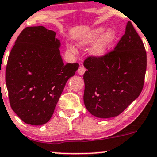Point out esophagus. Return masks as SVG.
Segmentation results:
<instances>
[{"label": "esophagus", "mask_w": 157, "mask_h": 157, "mask_svg": "<svg viewBox=\"0 0 157 157\" xmlns=\"http://www.w3.org/2000/svg\"><path fill=\"white\" fill-rule=\"evenodd\" d=\"M85 71H86V68H84V67H82V66H81V67H80V68H79V69H78V74L80 75H83L84 73H85Z\"/></svg>", "instance_id": "esophagus-1"}]
</instances>
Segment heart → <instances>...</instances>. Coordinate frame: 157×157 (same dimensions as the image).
I'll use <instances>...</instances> for the list:
<instances>
[{
  "label": "heart",
  "instance_id": "heart-1",
  "mask_svg": "<svg viewBox=\"0 0 157 157\" xmlns=\"http://www.w3.org/2000/svg\"><path fill=\"white\" fill-rule=\"evenodd\" d=\"M116 40V34L112 29L106 30V27H99L91 30L78 40L80 46H88L95 43L91 50V54L96 58H102L111 51ZM67 51L73 55L77 53V50L73 44L67 45Z\"/></svg>",
  "mask_w": 157,
  "mask_h": 157
}]
</instances>
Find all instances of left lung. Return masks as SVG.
<instances>
[{
    "instance_id": "8db88e82",
    "label": "left lung",
    "mask_w": 157,
    "mask_h": 157,
    "mask_svg": "<svg viewBox=\"0 0 157 157\" xmlns=\"http://www.w3.org/2000/svg\"><path fill=\"white\" fill-rule=\"evenodd\" d=\"M86 108L94 116H118L139 97L144 86L147 55L142 39L131 22L114 51L102 58L84 62Z\"/></svg>"
}]
</instances>
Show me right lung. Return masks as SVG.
Returning <instances> with one entry per match:
<instances>
[{
  "label": "right lung",
  "mask_w": 157,
  "mask_h": 157,
  "mask_svg": "<svg viewBox=\"0 0 157 157\" xmlns=\"http://www.w3.org/2000/svg\"><path fill=\"white\" fill-rule=\"evenodd\" d=\"M60 40L43 26L26 27L9 56L6 84L12 109L26 124L42 125L51 119L67 81L78 69L65 65Z\"/></svg>",
  "instance_id": "obj_1"
}]
</instances>
